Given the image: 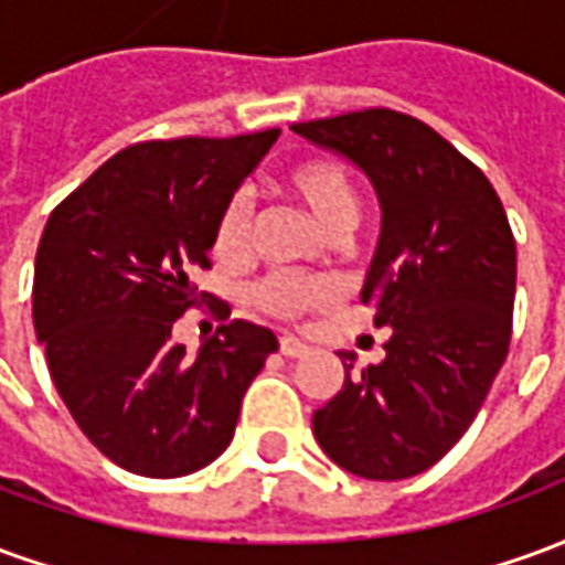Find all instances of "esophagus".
<instances>
[{"label": "esophagus", "instance_id": "obj_1", "mask_svg": "<svg viewBox=\"0 0 565 565\" xmlns=\"http://www.w3.org/2000/svg\"><path fill=\"white\" fill-rule=\"evenodd\" d=\"M281 354L284 356H306L308 344L296 335H281Z\"/></svg>", "mask_w": 565, "mask_h": 565}]
</instances>
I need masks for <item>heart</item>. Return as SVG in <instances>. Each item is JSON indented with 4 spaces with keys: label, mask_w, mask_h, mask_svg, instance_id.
I'll return each mask as SVG.
<instances>
[{
    "label": "heart",
    "mask_w": 565,
    "mask_h": 565,
    "mask_svg": "<svg viewBox=\"0 0 565 565\" xmlns=\"http://www.w3.org/2000/svg\"><path fill=\"white\" fill-rule=\"evenodd\" d=\"M281 181L311 211V217L327 235L344 226L354 230L360 221V190H356L354 174L339 160L323 157V153L302 157L284 169ZM247 247H250V202L245 193H235L226 199L214 223V254L233 263L245 257ZM327 294H330L327 284L302 278L294 271H271L266 278H259L250 290L254 302L275 318H299L308 308L320 306Z\"/></svg>",
    "instance_id": "obj_1"
}]
</instances>
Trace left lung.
I'll list each match as a JSON object with an SVG mask.
<instances>
[{
  "label": "left lung",
  "mask_w": 565,
  "mask_h": 565,
  "mask_svg": "<svg viewBox=\"0 0 565 565\" xmlns=\"http://www.w3.org/2000/svg\"><path fill=\"white\" fill-rule=\"evenodd\" d=\"M294 132L360 166L381 205V238L363 284L387 356L354 372L315 412L332 462L372 481L426 472L448 454L509 356L518 250L484 172L417 117L391 108L294 124Z\"/></svg>",
  "instance_id": "8db88e82"
}]
</instances>
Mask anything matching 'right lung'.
<instances>
[{"label":"right lung","instance_id":"1","mask_svg":"<svg viewBox=\"0 0 565 565\" xmlns=\"http://www.w3.org/2000/svg\"><path fill=\"white\" fill-rule=\"evenodd\" d=\"M278 136L129 145L47 217L35 335L81 433L127 472L181 478L217 460L278 351L250 320L223 323L196 356L172 342L174 320L205 299L190 278L211 269L217 214Z\"/></svg>","mask_w":565,"mask_h":565}]
</instances>
